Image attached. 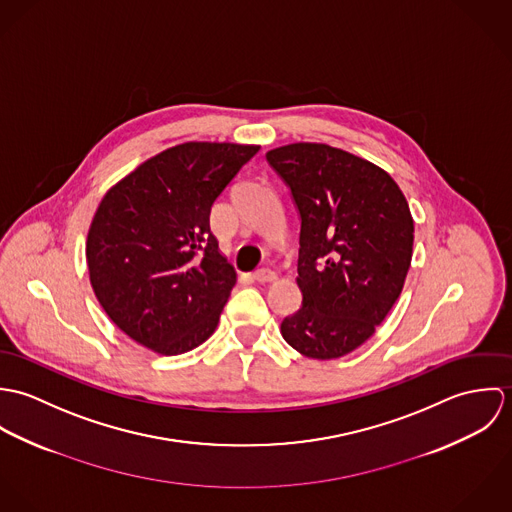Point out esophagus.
<instances>
[{"instance_id": "obj_1", "label": "esophagus", "mask_w": 512, "mask_h": 512, "mask_svg": "<svg viewBox=\"0 0 512 512\" xmlns=\"http://www.w3.org/2000/svg\"><path fill=\"white\" fill-rule=\"evenodd\" d=\"M254 280L260 282V284H270V282H276L278 280V274L270 268H262L258 272H254Z\"/></svg>"}]
</instances>
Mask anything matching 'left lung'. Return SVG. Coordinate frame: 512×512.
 <instances>
[{
  "mask_svg": "<svg viewBox=\"0 0 512 512\" xmlns=\"http://www.w3.org/2000/svg\"><path fill=\"white\" fill-rule=\"evenodd\" d=\"M266 157L301 217L303 303L282 321V337L309 359L345 357L374 335L404 288L414 246L408 201L382 167L339 147L297 142Z\"/></svg>",
  "mask_w": 512,
  "mask_h": 512,
  "instance_id": "8db88e82",
  "label": "left lung"
}]
</instances>
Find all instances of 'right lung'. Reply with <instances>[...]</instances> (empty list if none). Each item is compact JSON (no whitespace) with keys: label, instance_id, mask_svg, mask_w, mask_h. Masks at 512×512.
Wrapping results in <instances>:
<instances>
[{"label":"right lung","instance_id":"obj_1","mask_svg":"<svg viewBox=\"0 0 512 512\" xmlns=\"http://www.w3.org/2000/svg\"><path fill=\"white\" fill-rule=\"evenodd\" d=\"M260 146L187 142L140 163L102 197L86 236L90 286L112 323L157 355L203 345L236 272L211 207Z\"/></svg>","mask_w":512,"mask_h":512}]
</instances>
